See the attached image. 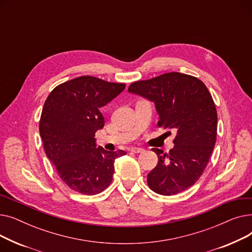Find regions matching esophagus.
<instances>
[{
    "mask_svg": "<svg viewBox=\"0 0 252 252\" xmlns=\"http://www.w3.org/2000/svg\"><path fill=\"white\" fill-rule=\"evenodd\" d=\"M130 151L134 152V153H141V152L144 151V149L140 148V147H133V148H130Z\"/></svg>",
    "mask_w": 252,
    "mask_h": 252,
    "instance_id": "esophagus-1",
    "label": "esophagus"
}]
</instances>
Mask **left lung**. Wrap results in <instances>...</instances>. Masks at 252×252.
I'll use <instances>...</instances> for the list:
<instances>
[{
	"label": "left lung",
	"mask_w": 252,
	"mask_h": 252,
	"mask_svg": "<svg viewBox=\"0 0 252 252\" xmlns=\"http://www.w3.org/2000/svg\"><path fill=\"white\" fill-rule=\"evenodd\" d=\"M128 92L155 103L158 127L177 130L168 153L152 148L158 162L147 176L149 188L167 196L189 189L203 174L217 141L218 113L208 89L195 76L168 72L130 84Z\"/></svg>",
	"instance_id": "obj_1"
}]
</instances>
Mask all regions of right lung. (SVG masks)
<instances>
[{"label":"right lung","instance_id":"obj_1","mask_svg":"<svg viewBox=\"0 0 252 252\" xmlns=\"http://www.w3.org/2000/svg\"><path fill=\"white\" fill-rule=\"evenodd\" d=\"M126 84L83 75L58 85L45 101L39 135L59 178L81 194L95 195L107 188L114 161L126 151L96 148L95 134L104 126L100 108L114 99Z\"/></svg>","mask_w":252,"mask_h":252}]
</instances>
